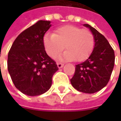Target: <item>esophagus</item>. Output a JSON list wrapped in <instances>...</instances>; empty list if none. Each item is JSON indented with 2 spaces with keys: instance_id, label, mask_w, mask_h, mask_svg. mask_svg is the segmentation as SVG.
Instances as JSON below:
<instances>
[{
  "instance_id": "esophagus-1",
  "label": "esophagus",
  "mask_w": 121,
  "mask_h": 121,
  "mask_svg": "<svg viewBox=\"0 0 121 121\" xmlns=\"http://www.w3.org/2000/svg\"><path fill=\"white\" fill-rule=\"evenodd\" d=\"M63 66H64V64H63V63H57V67H58L59 69H61V68H63Z\"/></svg>"
}]
</instances>
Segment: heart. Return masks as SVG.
<instances>
[{
    "instance_id": "1",
    "label": "heart",
    "mask_w": 121,
    "mask_h": 121,
    "mask_svg": "<svg viewBox=\"0 0 121 121\" xmlns=\"http://www.w3.org/2000/svg\"><path fill=\"white\" fill-rule=\"evenodd\" d=\"M43 44L46 53L51 58H55L65 48L67 50L60 59L83 61L91 54L95 42L90 30L67 25L56 29L54 34H46Z\"/></svg>"
}]
</instances>
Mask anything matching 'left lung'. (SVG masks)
<instances>
[{"instance_id": "8db88e82", "label": "left lung", "mask_w": 121, "mask_h": 121, "mask_svg": "<svg viewBox=\"0 0 121 121\" xmlns=\"http://www.w3.org/2000/svg\"><path fill=\"white\" fill-rule=\"evenodd\" d=\"M94 37V48L84 62L78 64L71 79L73 87L86 94H94L101 90L109 81L114 65V52L104 35L88 24Z\"/></svg>"}]
</instances>
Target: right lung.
Here are the masks:
<instances>
[{"label":"right lung","mask_w":121,"mask_h":121,"mask_svg":"<svg viewBox=\"0 0 121 121\" xmlns=\"http://www.w3.org/2000/svg\"><path fill=\"white\" fill-rule=\"evenodd\" d=\"M50 21H38L17 36L8 54V71L17 90L30 96L46 92L58 68L45 51L43 37Z\"/></svg>","instance_id":"obj_1"}]
</instances>
